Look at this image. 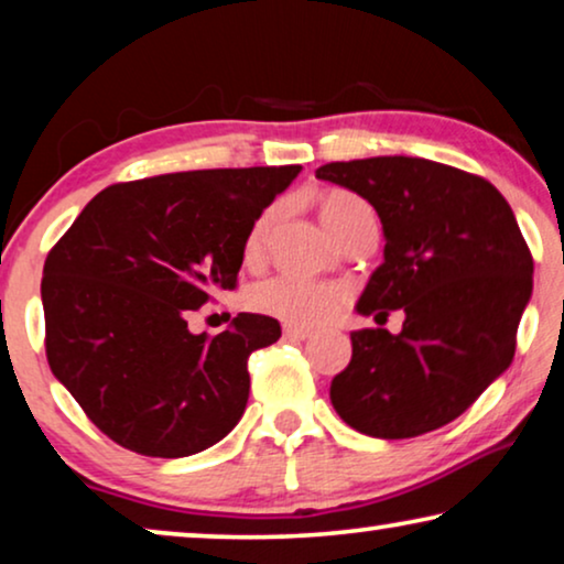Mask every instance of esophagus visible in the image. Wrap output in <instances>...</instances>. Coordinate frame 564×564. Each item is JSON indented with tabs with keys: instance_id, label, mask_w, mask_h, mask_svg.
<instances>
[{
	"instance_id": "34e87169",
	"label": "esophagus",
	"mask_w": 564,
	"mask_h": 564,
	"mask_svg": "<svg viewBox=\"0 0 564 564\" xmlns=\"http://www.w3.org/2000/svg\"><path fill=\"white\" fill-rule=\"evenodd\" d=\"M282 334L288 338H295V341H303V338H311L313 330L305 328V326H292V323H284Z\"/></svg>"
}]
</instances>
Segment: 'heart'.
<instances>
[{
	"label": "heart",
	"instance_id": "obj_1",
	"mask_svg": "<svg viewBox=\"0 0 564 564\" xmlns=\"http://www.w3.org/2000/svg\"><path fill=\"white\" fill-rule=\"evenodd\" d=\"M318 218L323 228L336 238L338 243L351 241L354 236L377 230V213L365 197L344 187H328L315 197ZM280 207L269 205L261 210L246 230L243 238V261L259 264L264 259L269 234H272ZM346 292L338 284L328 282H297L290 276H274L257 284L249 292V305L257 313L272 315L292 326H318L341 311Z\"/></svg>",
	"mask_w": 564,
	"mask_h": 564
}]
</instances>
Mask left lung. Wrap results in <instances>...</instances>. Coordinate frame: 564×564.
I'll list each match as a JSON object with an SVG mask.
<instances>
[{
  "instance_id": "obj_1",
  "label": "left lung",
  "mask_w": 564,
  "mask_h": 564,
  "mask_svg": "<svg viewBox=\"0 0 564 564\" xmlns=\"http://www.w3.org/2000/svg\"><path fill=\"white\" fill-rule=\"evenodd\" d=\"M315 176L365 197L384 230L357 305L380 326L351 334L330 403L377 438L446 426L513 361L534 259L511 205L482 176L429 159L330 161ZM390 310L406 313L400 335L381 328Z\"/></svg>"
}]
</instances>
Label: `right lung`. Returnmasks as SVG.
Listing matches in <instances>:
<instances>
[{
	"instance_id": "obj_1",
	"label": "right lung",
	"mask_w": 564,
	"mask_h": 564,
	"mask_svg": "<svg viewBox=\"0 0 564 564\" xmlns=\"http://www.w3.org/2000/svg\"><path fill=\"white\" fill-rule=\"evenodd\" d=\"M300 174L290 166L203 169L99 192L43 267L45 357L87 419L143 457L218 444L249 400V357L282 336L238 313L218 336L187 315L236 290L253 218Z\"/></svg>"
}]
</instances>
